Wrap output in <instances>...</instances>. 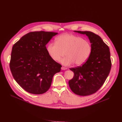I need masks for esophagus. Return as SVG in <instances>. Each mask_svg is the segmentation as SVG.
Here are the masks:
<instances>
[{"label": "esophagus", "mask_w": 122, "mask_h": 122, "mask_svg": "<svg viewBox=\"0 0 122 122\" xmlns=\"http://www.w3.org/2000/svg\"><path fill=\"white\" fill-rule=\"evenodd\" d=\"M67 68L64 67H62V68H61V70H67Z\"/></svg>", "instance_id": "1"}]
</instances>
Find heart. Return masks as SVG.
Masks as SVG:
<instances>
[{"instance_id":"obj_1","label":"heart","mask_w":122,"mask_h":122,"mask_svg":"<svg viewBox=\"0 0 122 122\" xmlns=\"http://www.w3.org/2000/svg\"><path fill=\"white\" fill-rule=\"evenodd\" d=\"M91 51V45L87 40L71 34L61 35L56 38L55 42L46 46L48 54L55 61H59L65 52L66 57L61 62L66 66L74 63L76 66L81 65L89 58Z\"/></svg>"}]
</instances>
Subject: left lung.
Instances as JSON below:
<instances>
[{"label": "left lung", "mask_w": 122, "mask_h": 122, "mask_svg": "<svg viewBox=\"0 0 122 122\" xmlns=\"http://www.w3.org/2000/svg\"><path fill=\"white\" fill-rule=\"evenodd\" d=\"M74 32L88 37L92 51L89 58L81 66L70 69L74 72V76L69 81V85L76 95H90L99 90L109 75L111 68L109 48L99 36L92 32Z\"/></svg>", "instance_id": "left-lung-1"}]
</instances>
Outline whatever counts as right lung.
Masks as SVG:
<instances>
[{"mask_svg": "<svg viewBox=\"0 0 122 122\" xmlns=\"http://www.w3.org/2000/svg\"><path fill=\"white\" fill-rule=\"evenodd\" d=\"M58 33L31 32L12 47L10 68L15 80L24 90L33 94L46 92L53 76L62 66L48 54L46 45Z\"/></svg>", "mask_w": 122, "mask_h": 122, "instance_id": "obj_1", "label": "right lung"}]
</instances>
